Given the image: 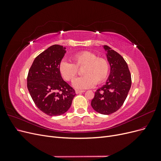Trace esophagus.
<instances>
[{"instance_id": "34e87169", "label": "esophagus", "mask_w": 161, "mask_h": 161, "mask_svg": "<svg viewBox=\"0 0 161 161\" xmlns=\"http://www.w3.org/2000/svg\"><path fill=\"white\" fill-rule=\"evenodd\" d=\"M85 91H79V90H76V94H79V93H82V92H84Z\"/></svg>"}]
</instances>
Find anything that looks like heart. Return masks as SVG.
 Listing matches in <instances>:
<instances>
[{
	"instance_id": "b5f03b06",
	"label": "heart",
	"mask_w": 161,
	"mask_h": 161,
	"mask_svg": "<svg viewBox=\"0 0 161 161\" xmlns=\"http://www.w3.org/2000/svg\"><path fill=\"white\" fill-rule=\"evenodd\" d=\"M72 58L75 64L63 60L59 64V71L64 79L72 80L77 75V68L84 66L82 70L84 76L72 81V85L76 89L92 88L95 84L102 83L108 78L109 66L105 58H97L95 53L89 51L77 53Z\"/></svg>"
}]
</instances>
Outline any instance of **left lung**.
I'll use <instances>...</instances> for the list:
<instances>
[{"mask_svg":"<svg viewBox=\"0 0 161 161\" xmlns=\"http://www.w3.org/2000/svg\"><path fill=\"white\" fill-rule=\"evenodd\" d=\"M103 49L109 64L110 73L105 85L96 91L91 104L98 113L109 115L122 106L130 89L131 79L123 57L108 46H103Z\"/></svg>","mask_w":161,"mask_h":161,"instance_id":"obj_1","label":"left lung"}]
</instances>
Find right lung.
I'll list each match as a JSON object with an SVG mask.
<instances>
[{
  "mask_svg": "<svg viewBox=\"0 0 161 161\" xmlns=\"http://www.w3.org/2000/svg\"><path fill=\"white\" fill-rule=\"evenodd\" d=\"M66 47L53 45L34 60L27 76V89L37 108L50 116L64 114L71 106L75 91L62 79L59 64Z\"/></svg>",
  "mask_w": 161,
  "mask_h": 161,
  "instance_id": "1",
  "label": "right lung"
}]
</instances>
